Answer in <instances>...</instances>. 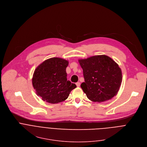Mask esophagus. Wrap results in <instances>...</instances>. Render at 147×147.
Masks as SVG:
<instances>
[{"instance_id": "34e87169", "label": "esophagus", "mask_w": 147, "mask_h": 147, "mask_svg": "<svg viewBox=\"0 0 147 147\" xmlns=\"http://www.w3.org/2000/svg\"><path fill=\"white\" fill-rule=\"evenodd\" d=\"M76 84L77 86L78 87V86H80V82H76Z\"/></svg>"}]
</instances>
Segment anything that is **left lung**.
Here are the masks:
<instances>
[{"mask_svg":"<svg viewBox=\"0 0 147 147\" xmlns=\"http://www.w3.org/2000/svg\"><path fill=\"white\" fill-rule=\"evenodd\" d=\"M78 62L85 80L81 87L90 100L101 103L117 94L122 76L121 69L114 61L103 55L80 59Z\"/></svg>","mask_w":147,"mask_h":147,"instance_id":"obj_1","label":"left lung"}]
</instances>
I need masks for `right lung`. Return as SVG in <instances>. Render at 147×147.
<instances>
[{"mask_svg":"<svg viewBox=\"0 0 147 147\" xmlns=\"http://www.w3.org/2000/svg\"><path fill=\"white\" fill-rule=\"evenodd\" d=\"M69 62L60 58L44 61L34 70L32 84L37 96L51 104L65 101L70 92L76 88L67 79L66 69Z\"/></svg>","mask_w":147,"mask_h":147,"instance_id":"add662e5","label":"right lung"}]
</instances>
